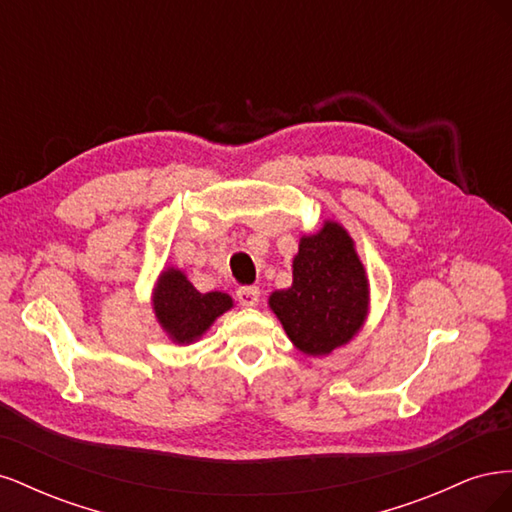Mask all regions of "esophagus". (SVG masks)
<instances>
[{"mask_svg": "<svg viewBox=\"0 0 512 512\" xmlns=\"http://www.w3.org/2000/svg\"><path fill=\"white\" fill-rule=\"evenodd\" d=\"M237 299L241 305L252 307L260 299V288L258 286H239L237 288Z\"/></svg>", "mask_w": 512, "mask_h": 512, "instance_id": "34e87169", "label": "esophagus"}]
</instances>
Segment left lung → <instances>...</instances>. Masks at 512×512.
Listing matches in <instances>:
<instances>
[{
    "mask_svg": "<svg viewBox=\"0 0 512 512\" xmlns=\"http://www.w3.org/2000/svg\"><path fill=\"white\" fill-rule=\"evenodd\" d=\"M367 277L348 232L327 222L303 237L292 262V286L269 305L292 344L305 354H329L361 329L367 314Z\"/></svg>",
    "mask_w": 512,
    "mask_h": 512,
    "instance_id": "1",
    "label": "left lung"
}]
</instances>
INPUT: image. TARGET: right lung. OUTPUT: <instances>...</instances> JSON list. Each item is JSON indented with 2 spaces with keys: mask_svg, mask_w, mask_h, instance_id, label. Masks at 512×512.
Listing matches in <instances>:
<instances>
[{
  "mask_svg": "<svg viewBox=\"0 0 512 512\" xmlns=\"http://www.w3.org/2000/svg\"><path fill=\"white\" fill-rule=\"evenodd\" d=\"M153 307L168 335L183 344L203 335L232 307V299L224 292H198L181 271L168 269L160 277Z\"/></svg>",
  "mask_w": 512,
  "mask_h": 512,
  "instance_id": "add662e5",
  "label": "right lung"
}]
</instances>
